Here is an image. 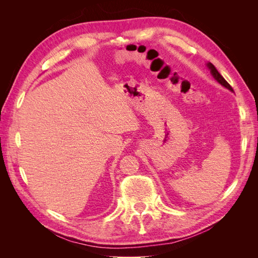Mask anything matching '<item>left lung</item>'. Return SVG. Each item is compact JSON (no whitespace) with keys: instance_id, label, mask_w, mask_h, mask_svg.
<instances>
[{"instance_id":"8db88e82","label":"left lung","mask_w":258,"mask_h":258,"mask_svg":"<svg viewBox=\"0 0 258 258\" xmlns=\"http://www.w3.org/2000/svg\"><path fill=\"white\" fill-rule=\"evenodd\" d=\"M208 67H209V69L211 70V73H212V75H213V77H214V79L218 82V83H220L221 85H223L224 86V87H226V88H227V89H229V90H231V91H233V89H232V87H231V86L227 83V82H226V80L224 79V77L220 74V72H218L217 71V70H216V68L212 64V63H211V62H209V63H208Z\"/></svg>"}]
</instances>
